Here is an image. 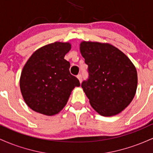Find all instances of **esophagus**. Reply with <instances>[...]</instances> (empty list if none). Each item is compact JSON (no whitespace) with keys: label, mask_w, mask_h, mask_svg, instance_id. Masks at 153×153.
Returning a JSON list of instances; mask_svg holds the SVG:
<instances>
[{"label":"esophagus","mask_w":153,"mask_h":153,"mask_svg":"<svg viewBox=\"0 0 153 153\" xmlns=\"http://www.w3.org/2000/svg\"><path fill=\"white\" fill-rule=\"evenodd\" d=\"M77 78H78V79L79 80V81H80V82H81V81H82V75L81 74H79L78 76H77Z\"/></svg>","instance_id":"34e87169"}]
</instances>
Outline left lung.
<instances>
[{
	"label": "left lung",
	"mask_w": 153,
	"mask_h": 153,
	"mask_svg": "<svg viewBox=\"0 0 153 153\" xmlns=\"http://www.w3.org/2000/svg\"><path fill=\"white\" fill-rule=\"evenodd\" d=\"M80 51L89 73L81 87L92 108L103 117L119 114L136 94L137 73L134 64L109 43L82 41Z\"/></svg>",
	"instance_id": "obj_1"
}]
</instances>
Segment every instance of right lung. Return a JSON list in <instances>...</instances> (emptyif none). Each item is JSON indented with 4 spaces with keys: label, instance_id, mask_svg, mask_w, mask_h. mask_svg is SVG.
I'll return each mask as SVG.
<instances>
[{
    "label": "right lung",
    "instance_id": "add662e5",
    "mask_svg": "<svg viewBox=\"0 0 153 153\" xmlns=\"http://www.w3.org/2000/svg\"><path fill=\"white\" fill-rule=\"evenodd\" d=\"M70 42H55L40 47L23 68L20 89L29 108L46 116L58 114L65 106L75 87L80 86L70 73L71 64L64 59L71 50Z\"/></svg>",
    "mask_w": 153,
    "mask_h": 153
}]
</instances>
